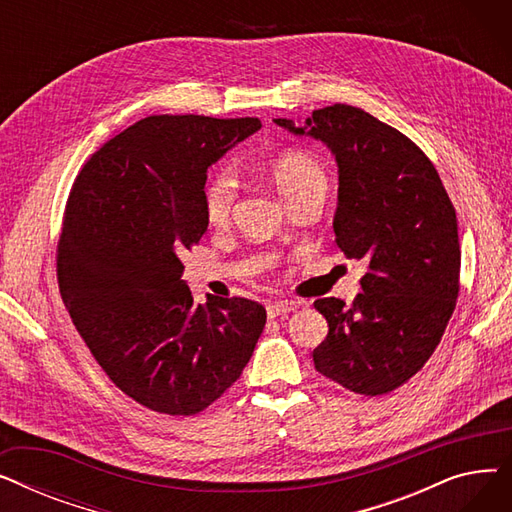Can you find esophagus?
Instances as JSON below:
<instances>
[{
	"label": "esophagus",
	"instance_id": "obj_1",
	"mask_svg": "<svg viewBox=\"0 0 512 512\" xmlns=\"http://www.w3.org/2000/svg\"><path fill=\"white\" fill-rule=\"evenodd\" d=\"M294 309H297V303H292V301L270 303V305H267V317L274 319V317H278V315H286V313H290V311H294Z\"/></svg>",
	"mask_w": 512,
	"mask_h": 512
}]
</instances>
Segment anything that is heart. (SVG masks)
<instances>
[{
	"mask_svg": "<svg viewBox=\"0 0 512 512\" xmlns=\"http://www.w3.org/2000/svg\"><path fill=\"white\" fill-rule=\"evenodd\" d=\"M270 178L286 205L328 191L324 168L303 153H284L270 164ZM238 195V182L230 170H220L209 176L203 193L205 218L211 226H226L232 218Z\"/></svg>",
	"mask_w": 512,
	"mask_h": 512,
	"instance_id": "heart-1",
	"label": "heart"
}]
</instances>
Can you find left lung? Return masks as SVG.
Masks as SVG:
<instances>
[{
  "label": "left lung",
  "mask_w": 512,
  "mask_h": 512,
  "mask_svg": "<svg viewBox=\"0 0 512 512\" xmlns=\"http://www.w3.org/2000/svg\"><path fill=\"white\" fill-rule=\"evenodd\" d=\"M274 122L332 151L336 245L367 267L353 307L334 297L313 303L330 328L313 351L315 369L357 394L392 392L432 357L459 297V226L446 188L411 139L359 107Z\"/></svg>",
  "instance_id": "left-lung-1"
}]
</instances>
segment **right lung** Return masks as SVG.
<instances>
[{
  "label": "right lung",
  "instance_id": "1",
  "mask_svg": "<svg viewBox=\"0 0 512 512\" xmlns=\"http://www.w3.org/2000/svg\"><path fill=\"white\" fill-rule=\"evenodd\" d=\"M261 128L257 118L149 116L80 170L58 245V282L101 369L139 405L195 415L249 363L265 309L207 294L197 305L180 257L207 230V170Z\"/></svg>",
  "mask_w": 512,
  "mask_h": 512
}]
</instances>
